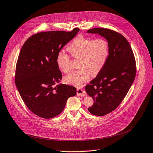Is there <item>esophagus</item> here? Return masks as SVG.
<instances>
[{
    "mask_svg": "<svg viewBox=\"0 0 153 153\" xmlns=\"http://www.w3.org/2000/svg\"><path fill=\"white\" fill-rule=\"evenodd\" d=\"M77 91V96H81V97H84L86 95V92L85 90H83V89H80V88H78L76 89Z\"/></svg>",
    "mask_w": 153,
    "mask_h": 153,
    "instance_id": "esophagus-1",
    "label": "esophagus"
}]
</instances>
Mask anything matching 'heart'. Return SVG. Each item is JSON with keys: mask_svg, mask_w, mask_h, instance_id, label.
<instances>
[{"mask_svg": "<svg viewBox=\"0 0 153 153\" xmlns=\"http://www.w3.org/2000/svg\"><path fill=\"white\" fill-rule=\"evenodd\" d=\"M67 50L75 59H79V70L66 75L65 83L79 86L88 81L91 75H97L106 64L110 50L107 41L103 39L96 40L79 36L67 46ZM69 56L64 51L57 54L56 63L61 72L67 73L70 70Z\"/></svg>", "mask_w": 153, "mask_h": 153, "instance_id": "heart-1", "label": "heart"}]
</instances>
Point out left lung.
I'll use <instances>...</instances> for the list:
<instances>
[{"instance_id": "1", "label": "left lung", "mask_w": 153, "mask_h": 153, "mask_svg": "<svg viewBox=\"0 0 153 153\" xmlns=\"http://www.w3.org/2000/svg\"><path fill=\"white\" fill-rule=\"evenodd\" d=\"M87 33L100 35L109 45L106 64L85 88L94 100L88 111L94 115L104 116L119 106L131 88L136 74L135 59L130 44L120 33L105 28L91 29Z\"/></svg>"}]
</instances>
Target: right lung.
<instances>
[{
    "label": "right lung",
    "mask_w": 153,
    "mask_h": 153,
    "mask_svg": "<svg viewBox=\"0 0 153 153\" xmlns=\"http://www.w3.org/2000/svg\"><path fill=\"white\" fill-rule=\"evenodd\" d=\"M79 31L39 32L23 45L16 65L15 84L27 108L35 114L50 119L59 114L67 99L76 95L74 86L59 83L62 74L57 54Z\"/></svg>",
    "instance_id": "add662e5"
}]
</instances>
